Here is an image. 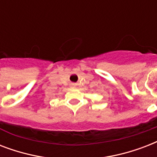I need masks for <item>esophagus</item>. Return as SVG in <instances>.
I'll list each match as a JSON object with an SVG mask.
<instances>
[{
  "label": "esophagus",
  "mask_w": 157,
  "mask_h": 157,
  "mask_svg": "<svg viewBox=\"0 0 157 157\" xmlns=\"http://www.w3.org/2000/svg\"><path fill=\"white\" fill-rule=\"evenodd\" d=\"M76 86L75 84H71V86Z\"/></svg>",
  "instance_id": "esophagus-1"
}]
</instances>
